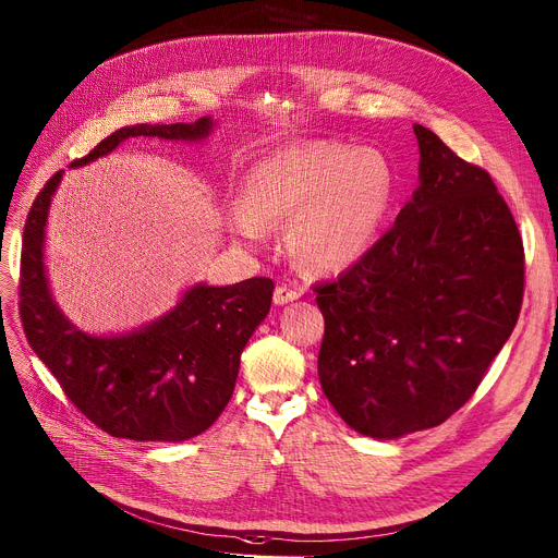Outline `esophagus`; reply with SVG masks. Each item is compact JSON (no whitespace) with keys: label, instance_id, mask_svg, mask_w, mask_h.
Listing matches in <instances>:
<instances>
[{"label":"esophagus","instance_id":"obj_1","mask_svg":"<svg viewBox=\"0 0 558 558\" xmlns=\"http://www.w3.org/2000/svg\"><path fill=\"white\" fill-rule=\"evenodd\" d=\"M304 288H300L298 283H279L275 290V304H288L292 300L302 298Z\"/></svg>","mask_w":558,"mask_h":558}]
</instances>
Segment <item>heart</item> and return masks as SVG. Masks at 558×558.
I'll use <instances>...</instances> for the list:
<instances>
[{
	"mask_svg": "<svg viewBox=\"0 0 558 558\" xmlns=\"http://www.w3.org/2000/svg\"><path fill=\"white\" fill-rule=\"evenodd\" d=\"M391 201L395 173L385 155L311 142L277 150L250 169L234 229L256 241L258 225L292 220V256L317 272H342L374 247Z\"/></svg>",
	"mask_w": 558,
	"mask_h": 558,
	"instance_id": "obj_1",
	"label": "heart"
}]
</instances>
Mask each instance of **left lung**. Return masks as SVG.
Returning a JSON list of instances; mask_svg holds the SVG:
<instances>
[{"label": "left lung", "instance_id": "obj_1", "mask_svg": "<svg viewBox=\"0 0 558 558\" xmlns=\"http://www.w3.org/2000/svg\"><path fill=\"white\" fill-rule=\"evenodd\" d=\"M418 186L395 225L315 286L317 374L347 425L374 439L435 428L509 340L525 290L518 225L490 175L414 123Z\"/></svg>", "mask_w": 558, "mask_h": 558}]
</instances>
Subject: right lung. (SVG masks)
<instances>
[{"label": "right lung", "mask_w": 558, "mask_h": 558, "mask_svg": "<svg viewBox=\"0 0 558 558\" xmlns=\"http://www.w3.org/2000/svg\"><path fill=\"white\" fill-rule=\"evenodd\" d=\"M211 117L193 123H140L114 130L72 169L112 153L130 137L201 142ZM62 171L31 205L20 260V317L26 340L68 399L104 433L135 441H186L205 433L234 395L241 353L266 319L275 283H198L175 308L121 336H89L62 315L45 272V227Z\"/></svg>", "instance_id": "obj_1"}]
</instances>
